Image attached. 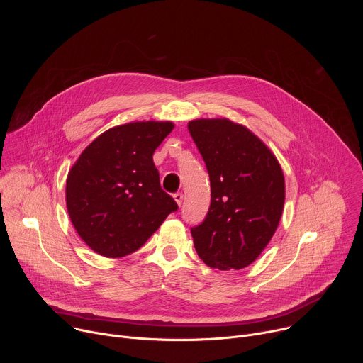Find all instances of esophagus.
I'll return each mask as SVG.
<instances>
[{
    "label": "esophagus",
    "instance_id": "1",
    "mask_svg": "<svg viewBox=\"0 0 363 363\" xmlns=\"http://www.w3.org/2000/svg\"><path fill=\"white\" fill-rule=\"evenodd\" d=\"M174 199H175V202L181 206V203H182V201H184V195H182V192H177V194H174Z\"/></svg>",
    "mask_w": 363,
    "mask_h": 363
}]
</instances>
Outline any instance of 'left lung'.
Here are the masks:
<instances>
[{
  "instance_id": "1",
  "label": "left lung",
  "mask_w": 363,
  "mask_h": 363,
  "mask_svg": "<svg viewBox=\"0 0 363 363\" xmlns=\"http://www.w3.org/2000/svg\"><path fill=\"white\" fill-rule=\"evenodd\" d=\"M188 129L211 182L208 214L191 230L195 250L213 269H244L279 227L286 198L281 167L260 138L230 119H195Z\"/></svg>"
}]
</instances>
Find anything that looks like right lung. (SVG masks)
<instances>
[{
    "mask_svg": "<svg viewBox=\"0 0 363 363\" xmlns=\"http://www.w3.org/2000/svg\"><path fill=\"white\" fill-rule=\"evenodd\" d=\"M172 122H132L97 136L66 182L67 213L80 238L97 254L135 252L178 205L160 184L152 155Z\"/></svg>",
    "mask_w": 363,
    "mask_h": 363,
    "instance_id": "obj_1",
    "label": "right lung"
}]
</instances>
